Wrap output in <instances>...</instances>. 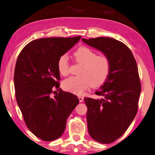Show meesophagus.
<instances>
[{
	"mask_svg": "<svg viewBox=\"0 0 155 155\" xmlns=\"http://www.w3.org/2000/svg\"><path fill=\"white\" fill-rule=\"evenodd\" d=\"M78 99H79L80 102H82L84 101V97L82 96H78Z\"/></svg>",
	"mask_w": 155,
	"mask_h": 155,
	"instance_id": "34e87169",
	"label": "esophagus"
}]
</instances>
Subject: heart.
Masks as SVG:
<instances>
[{"label": "heart", "instance_id": "b5f03b06", "mask_svg": "<svg viewBox=\"0 0 155 155\" xmlns=\"http://www.w3.org/2000/svg\"><path fill=\"white\" fill-rule=\"evenodd\" d=\"M75 62L81 64L78 76H73L63 82L65 90L75 94H82L90 85L99 87L107 79L111 70V62L105 55H97L90 48L82 46L73 54ZM58 70L60 75L66 76L69 73V64L65 55L58 60Z\"/></svg>", "mask_w": 155, "mask_h": 155}]
</instances>
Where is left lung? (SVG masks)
Masks as SVG:
<instances>
[{
  "mask_svg": "<svg viewBox=\"0 0 155 155\" xmlns=\"http://www.w3.org/2000/svg\"><path fill=\"white\" fill-rule=\"evenodd\" d=\"M82 41L111 62L107 79L95 92L101 99H84L90 137L100 143L110 144L124 133L137 112L141 92L137 65L131 51L122 42L106 37Z\"/></svg>",
  "mask_w": 155,
  "mask_h": 155,
  "instance_id": "8db88e82",
  "label": "left lung"
}]
</instances>
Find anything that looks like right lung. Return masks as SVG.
Returning a JSON list of instances; mask_svg holds the SVG:
<instances>
[{
	"instance_id": "right-lung-1",
	"label": "right lung",
	"mask_w": 155,
	"mask_h": 155,
	"mask_svg": "<svg viewBox=\"0 0 155 155\" xmlns=\"http://www.w3.org/2000/svg\"><path fill=\"white\" fill-rule=\"evenodd\" d=\"M81 37L47 38L26 45L16 61L14 87L17 103L28 128L44 141L59 138L65 131L68 117L79 103L73 93L60 92L58 60Z\"/></svg>"
}]
</instances>
